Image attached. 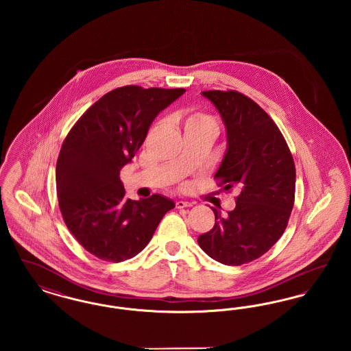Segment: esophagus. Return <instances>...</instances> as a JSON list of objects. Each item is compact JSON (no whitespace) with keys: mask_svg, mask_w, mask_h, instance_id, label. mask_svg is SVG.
<instances>
[{"mask_svg":"<svg viewBox=\"0 0 351 351\" xmlns=\"http://www.w3.org/2000/svg\"><path fill=\"white\" fill-rule=\"evenodd\" d=\"M188 206H192V202L183 200L176 201V208L178 209H183V208H188Z\"/></svg>","mask_w":351,"mask_h":351,"instance_id":"34e87169","label":"esophagus"}]
</instances>
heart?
<instances>
[{
  "label": "heart",
  "instance_id": "obj_1",
  "mask_svg": "<svg viewBox=\"0 0 351 351\" xmlns=\"http://www.w3.org/2000/svg\"><path fill=\"white\" fill-rule=\"evenodd\" d=\"M204 122H215V119L202 113V112H193L189 114V117L186 118L185 126H191V125H196V123H204Z\"/></svg>",
  "mask_w": 351,
  "mask_h": 351
}]
</instances>
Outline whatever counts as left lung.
<instances>
[{
	"mask_svg": "<svg viewBox=\"0 0 351 351\" xmlns=\"http://www.w3.org/2000/svg\"><path fill=\"white\" fill-rule=\"evenodd\" d=\"M226 128L228 150L215 179L238 186L235 208L197 239L222 265L241 266L266 254L282 237L295 202L296 169L283 134L250 97L237 90H205Z\"/></svg>",
	"mask_w": 351,
	"mask_h": 351,
	"instance_id": "obj_1",
	"label": "left lung"
}]
</instances>
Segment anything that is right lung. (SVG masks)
Listing matches in <instances>:
<instances>
[{
    "label": "right lung",
    "mask_w": 351,
    "mask_h": 351,
    "mask_svg": "<svg viewBox=\"0 0 351 351\" xmlns=\"http://www.w3.org/2000/svg\"><path fill=\"white\" fill-rule=\"evenodd\" d=\"M184 88H116L96 101L67 134L56 162L59 208L85 250L106 262L135 256L175 202L162 195L125 197L119 171L132 162L152 121Z\"/></svg>",
    "instance_id": "1"
}]
</instances>
